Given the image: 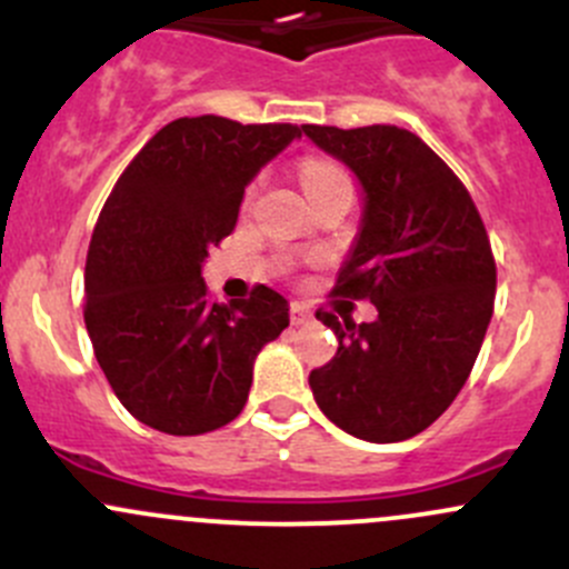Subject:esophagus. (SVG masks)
<instances>
[{
  "label": "esophagus",
  "instance_id": "esophagus-1",
  "mask_svg": "<svg viewBox=\"0 0 569 569\" xmlns=\"http://www.w3.org/2000/svg\"><path fill=\"white\" fill-rule=\"evenodd\" d=\"M289 317H291V325L295 327H302V325H311L313 321V313L308 311V308H302V306H291V311H289Z\"/></svg>",
  "mask_w": 569,
  "mask_h": 569
}]
</instances>
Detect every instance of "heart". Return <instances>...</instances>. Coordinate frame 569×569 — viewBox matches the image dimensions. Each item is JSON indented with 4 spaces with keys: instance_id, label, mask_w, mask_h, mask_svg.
Returning <instances> with one entry per match:
<instances>
[{
    "instance_id": "1",
    "label": "heart",
    "mask_w": 569,
    "mask_h": 569,
    "mask_svg": "<svg viewBox=\"0 0 569 569\" xmlns=\"http://www.w3.org/2000/svg\"><path fill=\"white\" fill-rule=\"evenodd\" d=\"M300 181L308 198H317V194L327 192V189L349 187V178L343 176V170L336 168L332 162H325V159H308V162H302Z\"/></svg>"
}]
</instances>
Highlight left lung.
Listing matches in <instances>:
<instances>
[{
  "instance_id": "1",
  "label": "left lung",
  "mask_w": 569,
  "mask_h": 569,
  "mask_svg": "<svg viewBox=\"0 0 569 569\" xmlns=\"http://www.w3.org/2000/svg\"><path fill=\"white\" fill-rule=\"evenodd\" d=\"M358 178L363 214L336 295L375 321L317 319L338 352L308 377L319 410L352 438L399 443L438 421L476 363L496 300L485 222L449 164L399 126H302Z\"/></svg>"
}]
</instances>
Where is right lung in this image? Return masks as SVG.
Wrapping results in <instances>:
<instances>
[{
    "instance_id": "obj_1",
    "label": "right lung",
    "mask_w": 569,
    "mask_h": 569,
    "mask_svg": "<svg viewBox=\"0 0 569 569\" xmlns=\"http://www.w3.org/2000/svg\"><path fill=\"white\" fill-rule=\"evenodd\" d=\"M300 126L200 114L148 140L101 209L84 267V325L120 405L164 435H203L242 412L252 363L289 327V300L206 295L209 250L233 231L244 187Z\"/></svg>"
}]
</instances>
